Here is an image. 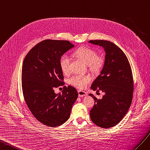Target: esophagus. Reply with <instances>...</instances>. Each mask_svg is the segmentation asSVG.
Listing matches in <instances>:
<instances>
[{
	"mask_svg": "<svg viewBox=\"0 0 150 150\" xmlns=\"http://www.w3.org/2000/svg\"><path fill=\"white\" fill-rule=\"evenodd\" d=\"M78 93H79V97H83V96H85L87 95V92H85V91H80V90L78 91Z\"/></svg>",
	"mask_w": 150,
	"mask_h": 150,
	"instance_id": "esophagus-1",
	"label": "esophagus"
}]
</instances>
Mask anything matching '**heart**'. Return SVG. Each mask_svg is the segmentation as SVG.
<instances>
[{
	"label": "heart",
	"mask_w": 150,
	"mask_h": 150,
	"mask_svg": "<svg viewBox=\"0 0 150 150\" xmlns=\"http://www.w3.org/2000/svg\"><path fill=\"white\" fill-rule=\"evenodd\" d=\"M75 54L88 65L91 69L96 70L100 67L102 59L97 56L96 51L88 47H82L76 51ZM71 58L67 54H63L59 58V65L64 74H67L70 70ZM92 81L90 75H76L73 76L69 80V83L80 89L86 88L88 83Z\"/></svg>",
	"instance_id": "heart-1"
}]
</instances>
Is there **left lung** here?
I'll list each match as a JSON object with an SVG mask.
<instances>
[{"mask_svg":"<svg viewBox=\"0 0 150 150\" xmlns=\"http://www.w3.org/2000/svg\"><path fill=\"white\" fill-rule=\"evenodd\" d=\"M92 44L103 47L105 61L100 75L91 85L93 91H102L105 95L95 100L90 111L92 122L102 128L113 127L120 122L129 110L133 95L134 84L131 68L125 53L113 42L91 40Z\"/></svg>","mask_w":150,"mask_h":150,"instance_id":"left-lung-1","label":"left lung"}]
</instances>
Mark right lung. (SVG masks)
I'll return each instance as SVG.
<instances>
[{"label": "right lung", "instance_id": "obj_1", "mask_svg": "<svg viewBox=\"0 0 150 150\" xmlns=\"http://www.w3.org/2000/svg\"><path fill=\"white\" fill-rule=\"evenodd\" d=\"M73 47L68 41L46 40L34 46L24 59L21 79L25 102L37 120L47 126L65 122L78 97L70 85L64 86L62 93L54 91L65 85L59 58Z\"/></svg>", "mask_w": 150, "mask_h": 150}]
</instances>
